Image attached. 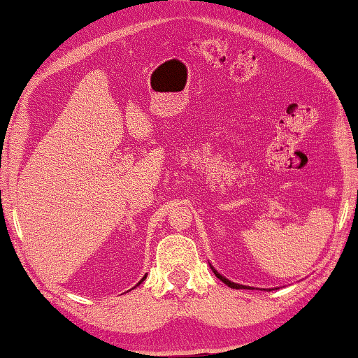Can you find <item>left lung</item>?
<instances>
[{
  "mask_svg": "<svg viewBox=\"0 0 358 358\" xmlns=\"http://www.w3.org/2000/svg\"><path fill=\"white\" fill-rule=\"evenodd\" d=\"M213 272H214V273H216V277H217L219 280H221V282H224V283H225V285H227V287H230V288H235V289H240V288H246V287H243V285H238V283L229 282V280H227V278H224V277H222V275H221V273H217L216 271H214V268H213Z\"/></svg>",
  "mask_w": 358,
  "mask_h": 358,
  "instance_id": "left-lung-1",
  "label": "left lung"
}]
</instances>
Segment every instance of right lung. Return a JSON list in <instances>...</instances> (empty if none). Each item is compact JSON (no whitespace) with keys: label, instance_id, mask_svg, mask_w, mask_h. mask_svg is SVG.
<instances>
[{"label":"right lung","instance_id":"add662e5","mask_svg":"<svg viewBox=\"0 0 358 358\" xmlns=\"http://www.w3.org/2000/svg\"><path fill=\"white\" fill-rule=\"evenodd\" d=\"M144 278H145V277H144ZM144 278H142V280H144ZM142 280H141V282H142Z\"/></svg>","mask_w":358,"mask_h":358}]
</instances>
